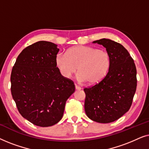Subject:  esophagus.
<instances>
[{"instance_id": "obj_1", "label": "esophagus", "mask_w": 149, "mask_h": 149, "mask_svg": "<svg viewBox=\"0 0 149 149\" xmlns=\"http://www.w3.org/2000/svg\"><path fill=\"white\" fill-rule=\"evenodd\" d=\"M75 89H76L77 90H80V89H81V87H79V85H77V84H75Z\"/></svg>"}]
</instances>
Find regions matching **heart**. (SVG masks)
Wrapping results in <instances>:
<instances>
[{"label": "heart", "instance_id": "obj_1", "mask_svg": "<svg viewBox=\"0 0 149 149\" xmlns=\"http://www.w3.org/2000/svg\"><path fill=\"white\" fill-rule=\"evenodd\" d=\"M56 63L65 78H70L77 69L79 81L95 84L102 80L109 72L111 57L105 50L79 45L69 49L66 55L57 54Z\"/></svg>", "mask_w": 149, "mask_h": 149}]
</instances>
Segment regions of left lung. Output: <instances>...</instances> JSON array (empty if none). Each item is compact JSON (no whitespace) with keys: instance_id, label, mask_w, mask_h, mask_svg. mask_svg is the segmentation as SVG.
<instances>
[{"instance_id":"1","label":"left lung","mask_w":149,"mask_h":149,"mask_svg":"<svg viewBox=\"0 0 149 149\" xmlns=\"http://www.w3.org/2000/svg\"><path fill=\"white\" fill-rule=\"evenodd\" d=\"M93 43L106 48L111 66L102 80L84 89L85 111L92 121L109 123L121 117L131 107L137 86L136 68L129 52L120 43L107 38Z\"/></svg>"}]
</instances>
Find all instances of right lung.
Here are the masks:
<instances>
[{
	"label": "right lung",
	"mask_w": 149,
	"mask_h": 149,
	"mask_svg": "<svg viewBox=\"0 0 149 149\" xmlns=\"http://www.w3.org/2000/svg\"><path fill=\"white\" fill-rule=\"evenodd\" d=\"M59 50L52 42H36L20 53L11 71V95L18 111L40 127L62 119L66 102L75 91L73 81L56 66Z\"/></svg>",
	"instance_id": "1"
}]
</instances>
